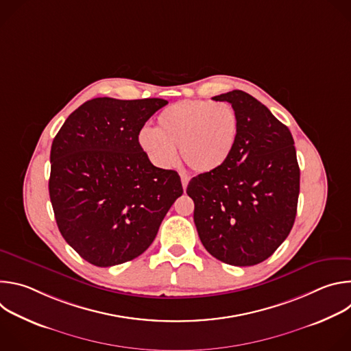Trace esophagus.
Listing matches in <instances>:
<instances>
[{
    "mask_svg": "<svg viewBox=\"0 0 351 351\" xmlns=\"http://www.w3.org/2000/svg\"><path fill=\"white\" fill-rule=\"evenodd\" d=\"M180 179H182L183 190H186V187H187V184H189V180H190V176L186 175V173H180Z\"/></svg>",
    "mask_w": 351,
    "mask_h": 351,
    "instance_id": "obj_1",
    "label": "esophagus"
}]
</instances>
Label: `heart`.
Segmentation results:
<instances>
[{
	"instance_id": "obj_1",
	"label": "heart",
	"mask_w": 351,
	"mask_h": 351,
	"mask_svg": "<svg viewBox=\"0 0 351 351\" xmlns=\"http://www.w3.org/2000/svg\"><path fill=\"white\" fill-rule=\"evenodd\" d=\"M239 136L236 110L228 103L183 99L162 110L156 129L143 128L138 147L156 167L168 169L183 161L197 172H213L226 164Z\"/></svg>"
}]
</instances>
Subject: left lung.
Returning <instances> with one entry per match:
<instances>
[{"mask_svg": "<svg viewBox=\"0 0 351 351\" xmlns=\"http://www.w3.org/2000/svg\"><path fill=\"white\" fill-rule=\"evenodd\" d=\"M213 99L236 110L239 136L225 165L189 182L194 223L213 257L256 265L275 253L294 223L300 193L294 140L253 95L233 90Z\"/></svg>", "mask_w": 351, "mask_h": 351, "instance_id": "8db88e82", "label": "left lung"}]
</instances>
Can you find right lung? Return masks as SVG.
Masks as SVG:
<instances>
[{
    "label": "right lung",
    "mask_w": 351,
    "mask_h": 351,
    "mask_svg": "<svg viewBox=\"0 0 351 351\" xmlns=\"http://www.w3.org/2000/svg\"><path fill=\"white\" fill-rule=\"evenodd\" d=\"M162 98H93L57 133L48 190L62 237L95 267L143 254L183 194L180 176L149 162L137 136Z\"/></svg>",
    "instance_id": "add662e5"
}]
</instances>
